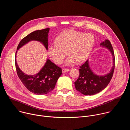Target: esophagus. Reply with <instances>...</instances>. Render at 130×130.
I'll return each instance as SVG.
<instances>
[{"mask_svg": "<svg viewBox=\"0 0 130 130\" xmlns=\"http://www.w3.org/2000/svg\"><path fill=\"white\" fill-rule=\"evenodd\" d=\"M69 70H70L69 68H63L62 72H66L68 71Z\"/></svg>", "mask_w": 130, "mask_h": 130, "instance_id": "obj_1", "label": "esophagus"}]
</instances>
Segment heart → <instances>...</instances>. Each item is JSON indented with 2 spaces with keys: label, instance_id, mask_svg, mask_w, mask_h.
I'll list each match as a JSON object with an SVG mask.
<instances>
[{
  "label": "heart",
  "instance_id": "1",
  "mask_svg": "<svg viewBox=\"0 0 130 130\" xmlns=\"http://www.w3.org/2000/svg\"><path fill=\"white\" fill-rule=\"evenodd\" d=\"M94 36L91 33L84 34L75 30H67L62 32L55 39V44L48 48L49 57L58 64H61L67 54V65L76 61L84 62L88 57L94 44Z\"/></svg>",
  "mask_w": 130,
  "mask_h": 130
}]
</instances>
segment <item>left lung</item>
Instances as JSON below:
<instances>
[{"mask_svg": "<svg viewBox=\"0 0 130 130\" xmlns=\"http://www.w3.org/2000/svg\"><path fill=\"white\" fill-rule=\"evenodd\" d=\"M100 46L106 47L112 53L113 59V66L107 75L104 76H99L95 75L91 70L88 65V60L80 66L79 69V77L75 82V86L78 91L84 95L91 96L99 93L107 86L113 75L115 59L112 44L109 40H106L101 43Z\"/></svg>", "mask_w": 130, "mask_h": 130, "instance_id": "8db88e82", "label": "left lung"}]
</instances>
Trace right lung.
I'll return each mask as SVG.
<instances>
[{"label": "right lung", "mask_w": 130, "mask_h": 130, "mask_svg": "<svg viewBox=\"0 0 130 130\" xmlns=\"http://www.w3.org/2000/svg\"><path fill=\"white\" fill-rule=\"evenodd\" d=\"M49 28L33 31L23 38L18 44L17 50L31 41H38L42 43L48 49V33ZM15 54V68L18 78L28 90L36 95H45L52 91L62 75V68L49 59L40 71L35 75H27L18 67Z\"/></svg>", "instance_id": "obj_1"}]
</instances>
